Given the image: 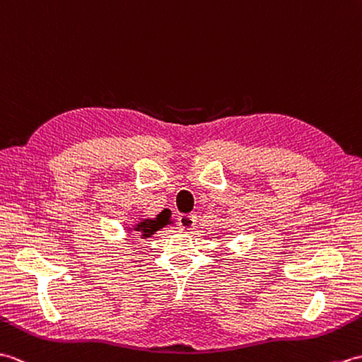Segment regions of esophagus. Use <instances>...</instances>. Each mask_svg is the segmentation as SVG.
Returning <instances> with one entry per match:
<instances>
[{
    "label": "esophagus",
    "instance_id": "34e87169",
    "mask_svg": "<svg viewBox=\"0 0 362 362\" xmlns=\"http://www.w3.org/2000/svg\"><path fill=\"white\" fill-rule=\"evenodd\" d=\"M195 223H197V216L187 214V215H181L180 216V228L184 230H190L195 228Z\"/></svg>",
    "mask_w": 362,
    "mask_h": 362
}]
</instances>
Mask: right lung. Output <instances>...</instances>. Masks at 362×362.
<instances>
[{
    "instance_id": "right-lung-1",
    "label": "right lung",
    "mask_w": 362,
    "mask_h": 362,
    "mask_svg": "<svg viewBox=\"0 0 362 362\" xmlns=\"http://www.w3.org/2000/svg\"><path fill=\"white\" fill-rule=\"evenodd\" d=\"M173 221L170 220V212L164 209L163 212H159L155 218H139L133 226L127 228L130 234H138V238H150L153 237L159 229L165 228L167 224L170 226Z\"/></svg>"
}]
</instances>
